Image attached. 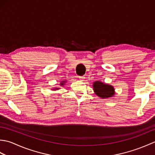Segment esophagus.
Masks as SVG:
<instances>
[{"instance_id": "1", "label": "esophagus", "mask_w": 155, "mask_h": 155, "mask_svg": "<svg viewBox=\"0 0 155 155\" xmlns=\"http://www.w3.org/2000/svg\"><path fill=\"white\" fill-rule=\"evenodd\" d=\"M78 78H79V79H80L81 81H83L84 80V78H85V77H84V76H82V77H79Z\"/></svg>"}]
</instances>
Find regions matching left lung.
Segmentation results:
<instances>
[{
    "instance_id": "left-lung-1",
    "label": "left lung",
    "mask_w": 155,
    "mask_h": 155,
    "mask_svg": "<svg viewBox=\"0 0 155 155\" xmlns=\"http://www.w3.org/2000/svg\"><path fill=\"white\" fill-rule=\"evenodd\" d=\"M93 90L95 94L102 98H110L114 95V87L101 81L94 82L93 83Z\"/></svg>"
}]
</instances>
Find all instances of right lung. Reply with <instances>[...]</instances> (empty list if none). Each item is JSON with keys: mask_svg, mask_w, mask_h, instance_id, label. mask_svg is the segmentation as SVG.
<instances>
[{"mask_svg": "<svg viewBox=\"0 0 155 155\" xmlns=\"http://www.w3.org/2000/svg\"><path fill=\"white\" fill-rule=\"evenodd\" d=\"M66 82V81H61V83L60 84L61 86H63V85L64 84V83ZM59 89V88H54V89H52V90H54V91H56V90H58Z\"/></svg>", "mask_w": 155, "mask_h": 155, "instance_id": "right-lung-1", "label": "right lung"}]
</instances>
